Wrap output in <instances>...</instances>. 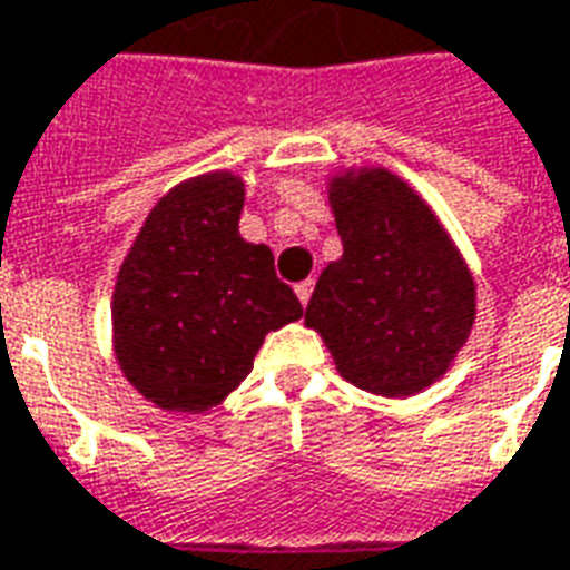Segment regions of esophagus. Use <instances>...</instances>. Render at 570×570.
<instances>
[{"label": "esophagus", "mask_w": 570, "mask_h": 570, "mask_svg": "<svg viewBox=\"0 0 570 570\" xmlns=\"http://www.w3.org/2000/svg\"><path fill=\"white\" fill-rule=\"evenodd\" d=\"M313 288H315L313 279H306V282H301V285H294V291H297V297H301L303 306H306V303H309V297H313Z\"/></svg>", "instance_id": "obj_1"}]
</instances>
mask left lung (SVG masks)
<instances>
[{
	"instance_id": "1",
	"label": "left lung",
	"mask_w": 570,
	"mask_h": 570,
	"mask_svg": "<svg viewBox=\"0 0 570 570\" xmlns=\"http://www.w3.org/2000/svg\"><path fill=\"white\" fill-rule=\"evenodd\" d=\"M343 257L306 306L340 373L385 397L425 389L471 334L473 279L425 203L385 169L331 185Z\"/></svg>"
}]
</instances>
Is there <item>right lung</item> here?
<instances>
[{
    "mask_svg": "<svg viewBox=\"0 0 570 570\" xmlns=\"http://www.w3.org/2000/svg\"><path fill=\"white\" fill-rule=\"evenodd\" d=\"M243 181L230 173L166 194L132 243L115 285L120 371L151 404L199 413L252 373L264 336L297 322V294L267 245L239 236Z\"/></svg>",
    "mask_w": 570,
    "mask_h": 570,
    "instance_id": "add662e5",
    "label": "right lung"
}]
</instances>
